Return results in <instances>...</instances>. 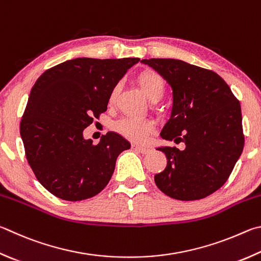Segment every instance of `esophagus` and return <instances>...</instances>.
<instances>
[{
    "label": "esophagus",
    "mask_w": 261,
    "mask_h": 261,
    "mask_svg": "<svg viewBox=\"0 0 261 261\" xmlns=\"http://www.w3.org/2000/svg\"><path fill=\"white\" fill-rule=\"evenodd\" d=\"M132 148L138 150L141 154H148L151 150L150 148H148V147H144V146H139V145H132Z\"/></svg>",
    "instance_id": "1"
}]
</instances>
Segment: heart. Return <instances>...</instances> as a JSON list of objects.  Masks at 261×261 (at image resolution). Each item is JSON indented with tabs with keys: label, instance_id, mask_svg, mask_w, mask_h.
I'll return each instance as SVG.
<instances>
[{
	"label": "heart",
	"instance_id": "heart-1",
	"mask_svg": "<svg viewBox=\"0 0 261 261\" xmlns=\"http://www.w3.org/2000/svg\"><path fill=\"white\" fill-rule=\"evenodd\" d=\"M141 91L150 101H158L162 98L165 89L164 80L160 74L153 70H144L137 77ZM120 91V85L116 84L111 90L108 103L113 105L115 102L116 97ZM115 130L135 143H141L146 139V137L155 129V123L149 118H135V117H123L115 123Z\"/></svg>",
	"mask_w": 261,
	"mask_h": 261
}]
</instances>
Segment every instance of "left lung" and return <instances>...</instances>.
Returning <instances> with one entry per match:
<instances>
[{
  "mask_svg": "<svg viewBox=\"0 0 261 261\" xmlns=\"http://www.w3.org/2000/svg\"><path fill=\"white\" fill-rule=\"evenodd\" d=\"M150 66L170 84L171 116L161 137L186 145L160 147L167 167L155 174L156 186L180 201H195L218 191L242 154L244 135L241 105L219 75L178 59L151 58Z\"/></svg>",
  "mask_w": 261,
  "mask_h": 261,
  "instance_id": "8db88e82",
  "label": "left lung"
}]
</instances>
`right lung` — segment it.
<instances>
[{
    "mask_svg": "<svg viewBox=\"0 0 261 261\" xmlns=\"http://www.w3.org/2000/svg\"><path fill=\"white\" fill-rule=\"evenodd\" d=\"M139 58H76L46 69L31 90L20 122L28 163L46 191L66 201L100 193L117 156L131 145L108 132L99 144L83 130L107 111L111 90Z\"/></svg>",
    "mask_w": 261,
    "mask_h": 261,
    "instance_id": "add662e5",
    "label": "right lung"
}]
</instances>
